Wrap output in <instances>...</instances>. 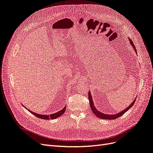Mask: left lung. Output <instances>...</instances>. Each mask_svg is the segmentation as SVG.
I'll return each mask as SVG.
<instances>
[{"label": "left lung", "instance_id": "obj_1", "mask_svg": "<svg viewBox=\"0 0 153 153\" xmlns=\"http://www.w3.org/2000/svg\"><path fill=\"white\" fill-rule=\"evenodd\" d=\"M130 42H131V45L132 46V47L134 48V49L135 50V52H137L136 48H135V46H134V45L133 42H132L131 39H130ZM88 99H89V100L90 106H91V110H92L93 112V114H94L96 116H97L98 118H102V119H107V120H114V119H115V118H118V117H120V116L123 115L127 111H128V110L130 108H131V107L134 105L135 100H136V98H135V99L134 100L133 102H132L131 105H130L126 109H125L124 110H123V111H120V112H119V113H118V114H115V115H108V114H103V113H101V112L99 111L97 108H95L94 106V104H93V103L92 97H91V93H90V91H89V93H88Z\"/></svg>", "mask_w": 153, "mask_h": 153}]
</instances>
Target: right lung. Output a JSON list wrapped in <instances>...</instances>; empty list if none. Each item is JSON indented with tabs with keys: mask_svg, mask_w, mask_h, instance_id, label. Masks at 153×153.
<instances>
[{
	"mask_svg": "<svg viewBox=\"0 0 153 153\" xmlns=\"http://www.w3.org/2000/svg\"><path fill=\"white\" fill-rule=\"evenodd\" d=\"M65 108H66V106H65L64 108L61 110L60 111L56 112V113H55V114H52V115H40V114H36V113H34L30 110H29L32 114H33L34 115H35L36 117H37L38 118H42V119H45V120H48V119H55V118H56L59 117L60 116H61L62 114H64V113L65 112Z\"/></svg>",
	"mask_w": 153,
	"mask_h": 153,
	"instance_id": "right-lung-1",
	"label": "right lung"
}]
</instances>
